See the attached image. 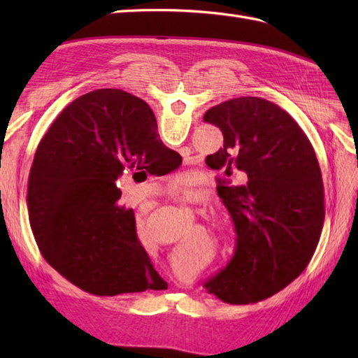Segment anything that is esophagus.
<instances>
[{
	"instance_id": "esophagus-1",
	"label": "esophagus",
	"mask_w": 358,
	"mask_h": 358,
	"mask_svg": "<svg viewBox=\"0 0 358 358\" xmlns=\"http://www.w3.org/2000/svg\"><path fill=\"white\" fill-rule=\"evenodd\" d=\"M194 199H195V200H200V201H201V199H204V195H203V194H200V192H196V194L194 195Z\"/></svg>"
}]
</instances>
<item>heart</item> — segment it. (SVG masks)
Wrapping results in <instances>:
<instances>
[{"label":"heart","mask_w":358,"mask_h":358,"mask_svg":"<svg viewBox=\"0 0 358 358\" xmlns=\"http://www.w3.org/2000/svg\"><path fill=\"white\" fill-rule=\"evenodd\" d=\"M164 192L172 196V199L178 200V201H185V203H194V201H199L194 199V195L196 194L195 189H192L191 186L187 185H177V183H169L164 186ZM138 234H143V224L138 223Z\"/></svg>","instance_id":"1"}]
</instances>
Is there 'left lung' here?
Here are the masks:
<instances>
[{
    "instance_id": "left-lung-1",
    "label": "left lung",
    "mask_w": 358,
    "mask_h": 358,
    "mask_svg": "<svg viewBox=\"0 0 358 358\" xmlns=\"http://www.w3.org/2000/svg\"><path fill=\"white\" fill-rule=\"evenodd\" d=\"M223 132L210 169L246 175V185L218 180L217 192L237 232L232 260L204 287L231 305L268 299L300 275L324 222V192L313 144L275 103L240 96L204 113Z\"/></svg>"
}]
</instances>
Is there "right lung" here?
Wrapping results in <instances>:
<instances>
[{
  "instance_id": "1",
  "label": "right lung",
  "mask_w": 358,
  "mask_h": 358,
  "mask_svg": "<svg viewBox=\"0 0 358 358\" xmlns=\"http://www.w3.org/2000/svg\"><path fill=\"white\" fill-rule=\"evenodd\" d=\"M180 164L141 98L121 89L77 98L43 136L29 173V222L44 260L94 295L166 289L115 181L127 172L135 181L162 177Z\"/></svg>"
}]
</instances>
